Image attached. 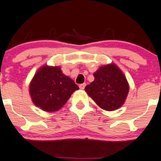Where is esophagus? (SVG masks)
<instances>
[{"mask_svg": "<svg viewBox=\"0 0 161 161\" xmlns=\"http://www.w3.org/2000/svg\"><path fill=\"white\" fill-rule=\"evenodd\" d=\"M85 86H86L85 83H83V84H80V85H79V87H80V89H82V90H83V89H84Z\"/></svg>", "mask_w": 161, "mask_h": 161, "instance_id": "34e87169", "label": "esophagus"}]
</instances>
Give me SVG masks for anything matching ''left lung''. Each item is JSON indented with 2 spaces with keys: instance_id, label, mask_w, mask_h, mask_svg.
<instances>
[{
  "instance_id": "obj_1",
  "label": "left lung",
  "mask_w": 161,
  "mask_h": 161,
  "mask_svg": "<svg viewBox=\"0 0 161 161\" xmlns=\"http://www.w3.org/2000/svg\"><path fill=\"white\" fill-rule=\"evenodd\" d=\"M95 80L85 87L87 95L105 110L112 111L125 103L129 91L126 77L115 64L101 66L93 74Z\"/></svg>"
}]
</instances>
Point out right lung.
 Masks as SVG:
<instances>
[{
    "label": "right lung",
    "mask_w": 161,
    "mask_h": 161,
    "mask_svg": "<svg viewBox=\"0 0 161 161\" xmlns=\"http://www.w3.org/2000/svg\"><path fill=\"white\" fill-rule=\"evenodd\" d=\"M79 87L58 66H44L33 77L30 94L35 106L46 112L61 109Z\"/></svg>",
    "instance_id": "add662e5"
}]
</instances>
